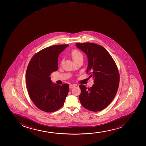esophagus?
Instances as JSON below:
<instances>
[{
  "label": "esophagus",
  "instance_id": "esophagus-1",
  "mask_svg": "<svg viewBox=\"0 0 146 146\" xmlns=\"http://www.w3.org/2000/svg\"><path fill=\"white\" fill-rule=\"evenodd\" d=\"M75 87H76L75 85H70V89L74 88Z\"/></svg>",
  "mask_w": 146,
  "mask_h": 146
}]
</instances>
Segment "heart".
Instances as JSON below:
<instances>
[{
    "instance_id": "1",
    "label": "heart",
    "mask_w": 146,
    "mask_h": 146,
    "mask_svg": "<svg viewBox=\"0 0 146 146\" xmlns=\"http://www.w3.org/2000/svg\"><path fill=\"white\" fill-rule=\"evenodd\" d=\"M71 56H72V59H74V62H76L80 59L83 58V54L81 53L80 51H79V50H76V49L72 50L71 52Z\"/></svg>"
}]
</instances>
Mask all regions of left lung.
Masks as SVG:
<instances>
[{
	"label": "left lung",
	"instance_id": "obj_1",
	"mask_svg": "<svg viewBox=\"0 0 146 146\" xmlns=\"http://www.w3.org/2000/svg\"><path fill=\"white\" fill-rule=\"evenodd\" d=\"M87 56V73L94 79V85L88 88L80 85L79 100L83 107L92 111L106 108L114 99L119 84V72L109 52L101 46L94 43L76 44Z\"/></svg>",
	"mask_w": 146,
	"mask_h": 146
}]
</instances>
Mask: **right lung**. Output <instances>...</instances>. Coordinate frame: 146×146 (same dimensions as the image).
Wrapping results in <instances>:
<instances>
[{
    "label": "right lung",
    "mask_w": 146,
    "mask_h": 146,
    "mask_svg": "<svg viewBox=\"0 0 146 146\" xmlns=\"http://www.w3.org/2000/svg\"><path fill=\"white\" fill-rule=\"evenodd\" d=\"M69 45H56L40 50L33 56L26 72L27 90L31 99L40 110L54 112L62 107L69 85L52 83L51 73L58 69V58Z\"/></svg>",
    "instance_id": "1"
}]
</instances>
